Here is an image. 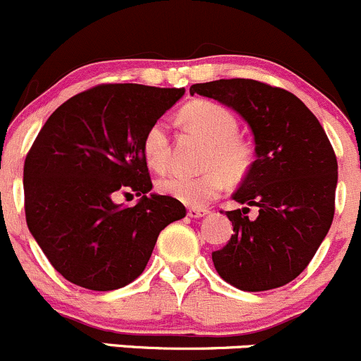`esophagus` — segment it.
Returning <instances> with one entry per match:
<instances>
[{"label": "esophagus", "instance_id": "esophagus-1", "mask_svg": "<svg viewBox=\"0 0 361 361\" xmlns=\"http://www.w3.org/2000/svg\"><path fill=\"white\" fill-rule=\"evenodd\" d=\"M188 215L191 219H200V217H205V215H208V210L207 208H196V207H191L188 210Z\"/></svg>", "mask_w": 361, "mask_h": 361}]
</instances>
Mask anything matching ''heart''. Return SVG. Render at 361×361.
Instances as JSON below:
<instances>
[{
    "instance_id": "obj_1",
    "label": "heart",
    "mask_w": 361,
    "mask_h": 361,
    "mask_svg": "<svg viewBox=\"0 0 361 361\" xmlns=\"http://www.w3.org/2000/svg\"><path fill=\"white\" fill-rule=\"evenodd\" d=\"M180 120L208 142L202 173L173 172L158 182L163 195L189 207L207 205L221 195L226 177L243 179L254 165V149L238 135V120L228 107L210 100H192L180 111ZM142 154L153 170L163 172L170 161V137L165 121H154L142 139Z\"/></svg>"
}]
</instances>
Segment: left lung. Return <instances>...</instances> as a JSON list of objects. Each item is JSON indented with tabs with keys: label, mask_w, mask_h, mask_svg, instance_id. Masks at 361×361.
Wrapping results in <instances>:
<instances>
[{
	"label": "left lung",
	"mask_w": 361,
	"mask_h": 361,
	"mask_svg": "<svg viewBox=\"0 0 361 361\" xmlns=\"http://www.w3.org/2000/svg\"><path fill=\"white\" fill-rule=\"evenodd\" d=\"M189 94L235 109L254 133L255 161L226 212L233 235L212 254L222 280L245 292L271 290L299 276L334 219L337 159L325 130L300 99L255 80L196 83ZM248 206L259 215L247 219Z\"/></svg>",
	"instance_id": "obj_1"
}]
</instances>
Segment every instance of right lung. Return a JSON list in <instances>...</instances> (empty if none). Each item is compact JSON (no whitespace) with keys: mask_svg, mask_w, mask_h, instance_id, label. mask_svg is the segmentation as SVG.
<instances>
[{"mask_svg":"<svg viewBox=\"0 0 361 361\" xmlns=\"http://www.w3.org/2000/svg\"><path fill=\"white\" fill-rule=\"evenodd\" d=\"M184 88L99 85L54 111L24 163L27 228L51 266L78 287L116 290L146 267L161 229L185 217L153 189L142 139ZM135 192V207L116 204Z\"/></svg>","mask_w":361,"mask_h":361,"instance_id":"1","label":"right lung"}]
</instances>
